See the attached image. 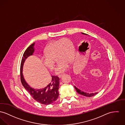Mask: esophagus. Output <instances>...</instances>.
<instances>
[{
	"label": "esophagus",
	"mask_w": 125,
	"mask_h": 125,
	"mask_svg": "<svg viewBox=\"0 0 125 125\" xmlns=\"http://www.w3.org/2000/svg\"><path fill=\"white\" fill-rule=\"evenodd\" d=\"M63 75V74H60V75H58V77H59V78H60L61 77H62V76Z\"/></svg>",
	"instance_id": "34e87169"
}]
</instances>
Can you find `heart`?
Returning a JSON list of instances; mask_svg holds the SVG:
<instances>
[{"label":"heart","mask_w":125,"mask_h":125,"mask_svg":"<svg viewBox=\"0 0 125 125\" xmlns=\"http://www.w3.org/2000/svg\"><path fill=\"white\" fill-rule=\"evenodd\" d=\"M75 54V48L72 41L67 39H61L50 43L44 51L45 57L41 58L44 65L50 70L55 67L54 59L58 60L56 69L57 74L67 70L68 63L72 61Z\"/></svg>","instance_id":"b5f03b06"}]
</instances>
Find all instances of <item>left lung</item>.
Masks as SVG:
<instances>
[{
	"mask_svg": "<svg viewBox=\"0 0 125 125\" xmlns=\"http://www.w3.org/2000/svg\"><path fill=\"white\" fill-rule=\"evenodd\" d=\"M82 34H84V35H87L85 33H82ZM75 87V88L76 89V91H77V92L80 94V95H82L83 96H88V97H91V96H95V95H96V94L98 93V92H96V93H87L86 92H84V91H82L80 88L79 87H76V86H74Z\"/></svg>",
	"mask_w": 125,
	"mask_h": 125,
	"instance_id": "left-lung-1",
	"label": "left lung"
}]
</instances>
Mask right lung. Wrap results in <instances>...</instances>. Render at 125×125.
Wrapping results in <instances>:
<instances>
[{"instance_id":"add662e5","label":"right lung","mask_w":125,"mask_h":125,"mask_svg":"<svg viewBox=\"0 0 125 125\" xmlns=\"http://www.w3.org/2000/svg\"><path fill=\"white\" fill-rule=\"evenodd\" d=\"M35 43L29 46L23 55L20 65V79L22 85L35 100L42 104L49 105L55 102L59 96V77L52 76L51 82L47 86L42 89H36L29 86L25 81L22 73L23 67L25 60L29 56L32 55L34 52Z\"/></svg>"}]
</instances>
